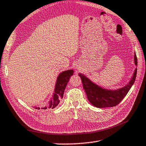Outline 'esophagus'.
Here are the masks:
<instances>
[{"label": "esophagus", "mask_w": 146, "mask_h": 146, "mask_svg": "<svg viewBox=\"0 0 146 146\" xmlns=\"http://www.w3.org/2000/svg\"><path fill=\"white\" fill-rule=\"evenodd\" d=\"M76 68H77V70H79V71H80V70H81V67H80L79 65H78V66H77V67Z\"/></svg>", "instance_id": "34e87169"}]
</instances>
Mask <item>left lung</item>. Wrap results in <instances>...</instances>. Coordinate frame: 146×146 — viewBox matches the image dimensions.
<instances>
[{
	"instance_id": "8db88e82",
	"label": "left lung",
	"mask_w": 146,
	"mask_h": 146,
	"mask_svg": "<svg viewBox=\"0 0 146 146\" xmlns=\"http://www.w3.org/2000/svg\"><path fill=\"white\" fill-rule=\"evenodd\" d=\"M134 64L137 66V59L134 53ZM137 74V68L135 69L133 75L126 86L117 90H108L103 88L93 83L84 74L79 73L82 81L83 88L85 91L88 99L90 103L98 108L116 106L126 96L132 86L134 83Z\"/></svg>"
}]
</instances>
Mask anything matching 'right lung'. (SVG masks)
<instances>
[{
    "label": "right lung",
    "mask_w": 146,
    "mask_h": 146,
    "mask_svg": "<svg viewBox=\"0 0 146 146\" xmlns=\"http://www.w3.org/2000/svg\"><path fill=\"white\" fill-rule=\"evenodd\" d=\"M73 73L74 71L73 70H66L60 73L58 76L57 77L54 93L49 101L48 104L45 105L42 108L35 106L34 108L36 110H40V108L42 110H46L47 108H52V109L55 108L60 103L61 99L63 98L65 88L68 83L70 77L73 74Z\"/></svg>",
    "instance_id": "right-lung-1"
}]
</instances>
